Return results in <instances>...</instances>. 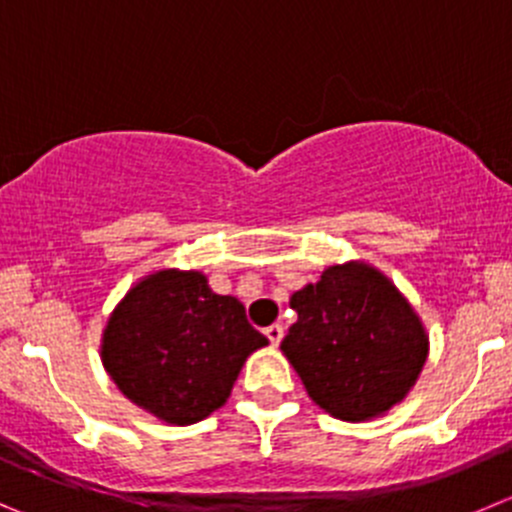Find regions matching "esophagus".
Returning a JSON list of instances; mask_svg holds the SVG:
<instances>
[{
    "label": "esophagus",
    "mask_w": 512,
    "mask_h": 512,
    "mask_svg": "<svg viewBox=\"0 0 512 512\" xmlns=\"http://www.w3.org/2000/svg\"><path fill=\"white\" fill-rule=\"evenodd\" d=\"M264 334H266V337H269L271 347H279L281 339H284V326H281V324H271Z\"/></svg>",
    "instance_id": "34e87169"
}]
</instances>
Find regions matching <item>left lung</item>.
<instances>
[{
  "instance_id": "obj_1",
  "label": "left lung",
  "mask_w": 512,
  "mask_h": 512,
  "mask_svg": "<svg viewBox=\"0 0 512 512\" xmlns=\"http://www.w3.org/2000/svg\"><path fill=\"white\" fill-rule=\"evenodd\" d=\"M289 304L299 319L281 352L321 410L347 422L372 420L415 387L430 342L382 271L359 261L329 266Z\"/></svg>"
}]
</instances>
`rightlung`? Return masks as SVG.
I'll return each instance as SVG.
<instances>
[{"mask_svg": "<svg viewBox=\"0 0 512 512\" xmlns=\"http://www.w3.org/2000/svg\"><path fill=\"white\" fill-rule=\"evenodd\" d=\"M266 344L236 296L211 291L201 271L163 269L115 306L100 357L133 405L183 427L226 405L246 357Z\"/></svg>", "mask_w": 512, "mask_h": 512, "instance_id": "add662e5", "label": "right lung"}]
</instances>
